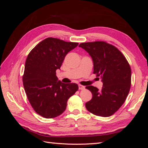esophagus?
Listing matches in <instances>:
<instances>
[{"label": "esophagus", "mask_w": 148, "mask_h": 148, "mask_svg": "<svg viewBox=\"0 0 148 148\" xmlns=\"http://www.w3.org/2000/svg\"><path fill=\"white\" fill-rule=\"evenodd\" d=\"M78 88H79V89H84V86H82V85H81V84H79L78 85Z\"/></svg>", "instance_id": "esophagus-1"}]
</instances>
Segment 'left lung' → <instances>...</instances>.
I'll list each match as a JSON object with an SVG mask.
<instances>
[{
    "instance_id": "obj_1",
    "label": "left lung",
    "mask_w": 148,
    "mask_h": 148,
    "mask_svg": "<svg viewBox=\"0 0 148 148\" xmlns=\"http://www.w3.org/2000/svg\"><path fill=\"white\" fill-rule=\"evenodd\" d=\"M92 58L93 73L100 77L103 86L101 90L93 86L86 88L92 95L85 106L91 113L109 117L123 105L131 86V69L126 58L115 46L104 41L81 43Z\"/></svg>"
}]
</instances>
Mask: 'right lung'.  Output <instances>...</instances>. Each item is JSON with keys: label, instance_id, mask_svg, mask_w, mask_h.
<instances>
[{"label": "right lung", "instance_id": "1", "mask_svg": "<svg viewBox=\"0 0 148 148\" xmlns=\"http://www.w3.org/2000/svg\"><path fill=\"white\" fill-rule=\"evenodd\" d=\"M78 45V42L48 38L37 44L27 57L23 76L25 91L36 112L44 118L61 115L67 101L78 91L77 84L64 83L56 76L66 55Z\"/></svg>", "mask_w": 148, "mask_h": 148}]
</instances>
